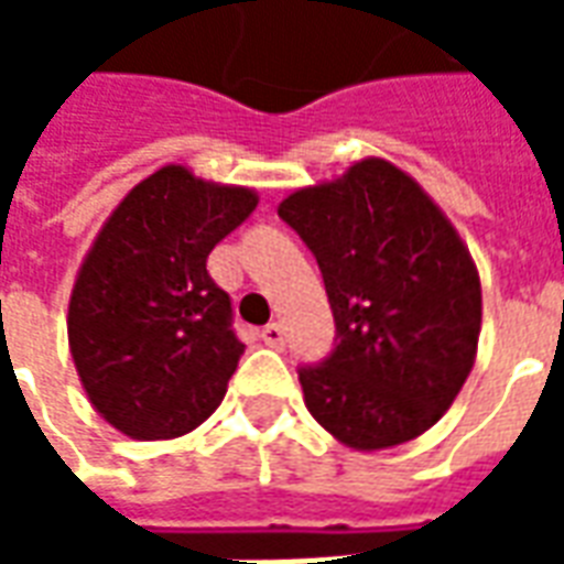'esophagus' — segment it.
<instances>
[{"mask_svg":"<svg viewBox=\"0 0 564 564\" xmlns=\"http://www.w3.org/2000/svg\"><path fill=\"white\" fill-rule=\"evenodd\" d=\"M262 341L269 344V347H283V341H286V332H283L281 323H269V326L262 329Z\"/></svg>","mask_w":564,"mask_h":564,"instance_id":"1","label":"esophagus"}]
</instances>
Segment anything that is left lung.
Returning a JSON list of instances; mask_svg holds the SVG:
<instances>
[{
  "label": "left lung",
  "instance_id": "1",
  "mask_svg": "<svg viewBox=\"0 0 564 564\" xmlns=\"http://www.w3.org/2000/svg\"><path fill=\"white\" fill-rule=\"evenodd\" d=\"M278 214L323 271L338 344L299 368L311 416L350 449L414 441L447 414L477 359L480 274L435 198L399 165L356 160Z\"/></svg>",
  "mask_w": 564,
  "mask_h": 564
}]
</instances>
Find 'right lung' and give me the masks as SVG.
Here are the masks:
<instances>
[{
	"mask_svg": "<svg viewBox=\"0 0 564 564\" xmlns=\"http://www.w3.org/2000/svg\"><path fill=\"white\" fill-rule=\"evenodd\" d=\"M257 189L162 165L108 214L68 299V350L105 423L172 441L220 408L245 354L208 253L257 208Z\"/></svg>",
	"mask_w": 564,
	"mask_h": 564,
	"instance_id": "1",
	"label": "right lung"
}]
</instances>
